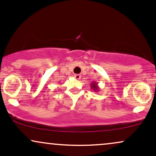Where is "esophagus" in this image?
Masks as SVG:
<instances>
[{"mask_svg": "<svg viewBox=\"0 0 156 156\" xmlns=\"http://www.w3.org/2000/svg\"><path fill=\"white\" fill-rule=\"evenodd\" d=\"M80 77H81V76H80V75H79V74H76V75H75V76H74V78L77 80L80 79Z\"/></svg>", "mask_w": 156, "mask_h": 156, "instance_id": "obj_1", "label": "esophagus"}]
</instances>
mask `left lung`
<instances>
[{
  "instance_id": "obj_1",
  "label": "left lung",
  "mask_w": 156,
  "mask_h": 156,
  "mask_svg": "<svg viewBox=\"0 0 156 156\" xmlns=\"http://www.w3.org/2000/svg\"><path fill=\"white\" fill-rule=\"evenodd\" d=\"M91 88L92 89V90L94 92H98L100 90L99 87H98V83L97 82H92L91 83Z\"/></svg>"
}]
</instances>
